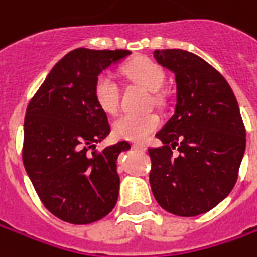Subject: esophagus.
<instances>
[{
    "label": "esophagus",
    "instance_id": "1",
    "mask_svg": "<svg viewBox=\"0 0 257 257\" xmlns=\"http://www.w3.org/2000/svg\"><path fill=\"white\" fill-rule=\"evenodd\" d=\"M133 149L134 150H139V152H146V146L144 144H139V143H134L133 144Z\"/></svg>",
    "mask_w": 257,
    "mask_h": 257
}]
</instances>
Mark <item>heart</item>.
Returning a JSON list of instances; mask_svg holds the SVG:
<instances>
[{
    "instance_id": "obj_1",
    "label": "heart",
    "mask_w": 257,
    "mask_h": 257,
    "mask_svg": "<svg viewBox=\"0 0 257 257\" xmlns=\"http://www.w3.org/2000/svg\"><path fill=\"white\" fill-rule=\"evenodd\" d=\"M123 73L136 84L156 93L166 81L164 70L153 60L139 57L128 61L123 67ZM94 98L100 108L108 114H114L118 108L120 90L118 85L108 75H100L94 83ZM159 125L156 114H123L113 123V134L121 140L144 142Z\"/></svg>"
}]
</instances>
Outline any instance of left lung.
<instances>
[{"label":"left lung","mask_w":257,"mask_h":257,"mask_svg":"<svg viewBox=\"0 0 257 257\" xmlns=\"http://www.w3.org/2000/svg\"><path fill=\"white\" fill-rule=\"evenodd\" d=\"M153 54L174 74L176 105L156 134L163 146L149 149L150 186L164 210L192 217L212 210L232 192L246 150V130L230 85L209 63L184 50Z\"/></svg>","instance_id":"left-lung-1"}]
</instances>
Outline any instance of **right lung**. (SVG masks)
Here are the masks:
<instances>
[{
  "label": "right lung",
  "instance_id": "1",
  "mask_svg": "<svg viewBox=\"0 0 257 257\" xmlns=\"http://www.w3.org/2000/svg\"><path fill=\"white\" fill-rule=\"evenodd\" d=\"M130 54L128 50H73L53 67L27 107L25 172L43 204L64 222H97L117 203V157L130 150V143L94 150L110 134V124L93 88L105 68Z\"/></svg>",
  "mask_w": 257,
  "mask_h": 257
}]
</instances>
